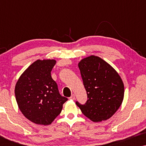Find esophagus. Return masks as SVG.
I'll return each mask as SVG.
<instances>
[{"label": "esophagus", "instance_id": "1", "mask_svg": "<svg viewBox=\"0 0 146 146\" xmlns=\"http://www.w3.org/2000/svg\"><path fill=\"white\" fill-rule=\"evenodd\" d=\"M70 100H75V95H74V94L72 95L71 96H70Z\"/></svg>", "mask_w": 146, "mask_h": 146}]
</instances>
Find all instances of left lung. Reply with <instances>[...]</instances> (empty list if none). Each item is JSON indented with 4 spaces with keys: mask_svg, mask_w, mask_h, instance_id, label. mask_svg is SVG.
I'll return each mask as SVG.
<instances>
[{
    "mask_svg": "<svg viewBox=\"0 0 146 146\" xmlns=\"http://www.w3.org/2000/svg\"><path fill=\"white\" fill-rule=\"evenodd\" d=\"M78 67L88 100L84 104L76 102L82 112L92 121L109 119L122 103L124 86L120 76L109 64L98 56L82 60Z\"/></svg>",
    "mask_w": 146,
    "mask_h": 146,
    "instance_id": "1",
    "label": "left lung"
}]
</instances>
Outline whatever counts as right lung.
Instances as JSON below:
<instances>
[{
    "label": "right lung",
    "instance_id": "1",
    "mask_svg": "<svg viewBox=\"0 0 146 146\" xmlns=\"http://www.w3.org/2000/svg\"><path fill=\"white\" fill-rule=\"evenodd\" d=\"M55 60H38L18 80L15 96L20 110L36 124L49 125L60 113L68 100L60 94L58 85L52 78Z\"/></svg>",
    "mask_w": 146,
    "mask_h": 146
}]
</instances>
